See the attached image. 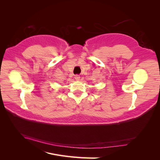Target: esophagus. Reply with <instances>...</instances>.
<instances>
[{
    "instance_id": "1",
    "label": "esophagus",
    "mask_w": 160,
    "mask_h": 160,
    "mask_svg": "<svg viewBox=\"0 0 160 160\" xmlns=\"http://www.w3.org/2000/svg\"><path fill=\"white\" fill-rule=\"evenodd\" d=\"M75 79L77 80V81H79L80 79V76L79 75H75Z\"/></svg>"
}]
</instances>
